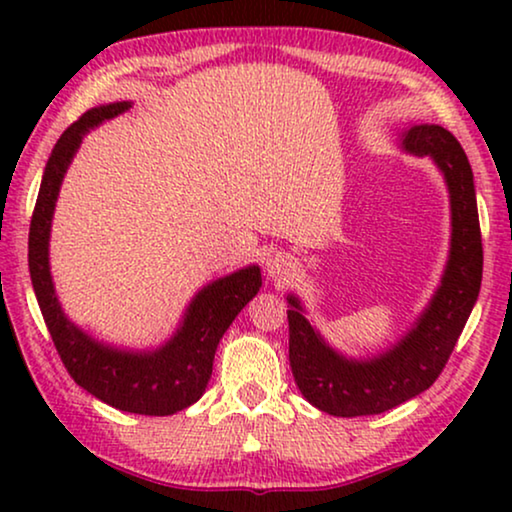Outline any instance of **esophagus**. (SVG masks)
I'll use <instances>...</instances> for the list:
<instances>
[{
	"label": "esophagus",
	"instance_id": "34e87169",
	"mask_svg": "<svg viewBox=\"0 0 512 512\" xmlns=\"http://www.w3.org/2000/svg\"><path fill=\"white\" fill-rule=\"evenodd\" d=\"M296 268V263H293V258L291 256H284V254H275L270 258V263H268V272H270V277H286L289 275V272Z\"/></svg>",
	"mask_w": 512,
	"mask_h": 512
}]
</instances>
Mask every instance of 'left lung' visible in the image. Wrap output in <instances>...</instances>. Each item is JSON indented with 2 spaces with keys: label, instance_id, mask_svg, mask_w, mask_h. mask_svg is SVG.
<instances>
[{
  "label": "left lung",
  "instance_id": "obj_1",
  "mask_svg": "<svg viewBox=\"0 0 512 512\" xmlns=\"http://www.w3.org/2000/svg\"><path fill=\"white\" fill-rule=\"evenodd\" d=\"M405 151L431 156L447 179L452 249L443 284L419 324L370 361H347L314 333L296 298H289V361L298 389L314 408L335 417L380 415L431 387L454 352L482 282V235L473 172L461 144L440 125H415Z\"/></svg>",
  "mask_w": 512,
  "mask_h": 512
}]
</instances>
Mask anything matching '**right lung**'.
<instances>
[{
	"label": "right lung",
	"mask_w": 512,
	"mask_h": 512,
	"mask_svg": "<svg viewBox=\"0 0 512 512\" xmlns=\"http://www.w3.org/2000/svg\"><path fill=\"white\" fill-rule=\"evenodd\" d=\"M128 102L88 109L62 132L46 163L44 179L30 221V277L41 314L72 380L111 408L135 415L165 417L193 405L212 377L214 352L223 333L244 305L261 289V270L244 268L216 279L188 307L184 326L153 354L116 352L88 338L62 314L48 272V233L55 198L67 165L93 125L128 109Z\"/></svg>",
	"instance_id": "1"
}]
</instances>
